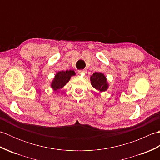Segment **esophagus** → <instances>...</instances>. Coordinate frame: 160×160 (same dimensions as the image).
<instances>
[{"label": "esophagus", "mask_w": 160, "mask_h": 160, "mask_svg": "<svg viewBox=\"0 0 160 160\" xmlns=\"http://www.w3.org/2000/svg\"><path fill=\"white\" fill-rule=\"evenodd\" d=\"M78 73L79 74H83V73L84 74L85 73H87V71L86 70H79Z\"/></svg>", "instance_id": "34e87169"}]
</instances>
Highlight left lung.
<instances>
[{
  "mask_svg": "<svg viewBox=\"0 0 160 160\" xmlns=\"http://www.w3.org/2000/svg\"><path fill=\"white\" fill-rule=\"evenodd\" d=\"M91 84L93 88L100 92H104L108 89V82L107 77L102 73L95 72L90 78Z\"/></svg>",
  "mask_w": 160,
  "mask_h": 160,
  "instance_id": "1",
  "label": "left lung"
}]
</instances>
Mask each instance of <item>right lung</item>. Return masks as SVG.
I'll return each instance as SVG.
<instances>
[{"mask_svg": "<svg viewBox=\"0 0 160 160\" xmlns=\"http://www.w3.org/2000/svg\"><path fill=\"white\" fill-rule=\"evenodd\" d=\"M76 75V73L73 70H67L65 71H61L57 72L53 78V80L51 83V87L53 90L58 91L62 89V88L66 85V84L69 82L71 76Z\"/></svg>", "mask_w": 160, "mask_h": 160, "instance_id": "add662e5", "label": "right lung"}]
</instances>
